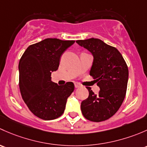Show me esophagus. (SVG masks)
<instances>
[{"instance_id":"obj_1","label":"esophagus","mask_w":147,"mask_h":147,"mask_svg":"<svg viewBox=\"0 0 147 147\" xmlns=\"http://www.w3.org/2000/svg\"><path fill=\"white\" fill-rule=\"evenodd\" d=\"M74 86H75V88H79L80 87V85L78 84H77V83H75V84H74Z\"/></svg>"}]
</instances>
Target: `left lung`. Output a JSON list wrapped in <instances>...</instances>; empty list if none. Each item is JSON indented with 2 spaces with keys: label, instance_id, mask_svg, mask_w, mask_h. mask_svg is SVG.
I'll return each instance as SVG.
<instances>
[{
  "label": "left lung",
  "instance_id": "obj_1",
  "mask_svg": "<svg viewBox=\"0 0 147 147\" xmlns=\"http://www.w3.org/2000/svg\"><path fill=\"white\" fill-rule=\"evenodd\" d=\"M93 57L90 75L96 79L100 91L94 94L87 87L89 96L82 101L81 112L85 118L102 122L114 115L122 105L127 87L129 71L120 52L114 47L96 38L77 40Z\"/></svg>",
  "mask_w": 147,
  "mask_h": 147
}]
</instances>
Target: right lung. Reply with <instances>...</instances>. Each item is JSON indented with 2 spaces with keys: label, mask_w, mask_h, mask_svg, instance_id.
<instances>
[{
  "label": "right lung",
  "mask_w": 147,
  "mask_h": 147,
  "mask_svg": "<svg viewBox=\"0 0 147 147\" xmlns=\"http://www.w3.org/2000/svg\"><path fill=\"white\" fill-rule=\"evenodd\" d=\"M74 40L47 38L29 46L19 62L21 96L30 111L45 120L60 117L74 84L59 86L51 81V72L59 66L60 57Z\"/></svg>",
  "instance_id": "add662e5"
}]
</instances>
